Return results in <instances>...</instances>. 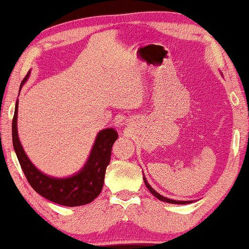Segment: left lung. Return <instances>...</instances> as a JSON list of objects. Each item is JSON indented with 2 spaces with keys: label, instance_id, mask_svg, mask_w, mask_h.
<instances>
[{
  "label": "left lung",
  "instance_id": "obj_1",
  "mask_svg": "<svg viewBox=\"0 0 249 249\" xmlns=\"http://www.w3.org/2000/svg\"><path fill=\"white\" fill-rule=\"evenodd\" d=\"M143 182H145V184H146V186H147V189H148L149 191H150V193L153 194L154 196H156L158 200H160V201H163V202H167V203H173V204H186V203H192L193 201H176V200H172V199H167V197H165V196H160V193L158 192H156V191H155L153 187H151L150 185H149V183L147 182V179H146V178H145V175H143Z\"/></svg>",
  "mask_w": 249,
  "mask_h": 249
}]
</instances>
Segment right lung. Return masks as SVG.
Listing matches in <instances>:
<instances>
[{
  "mask_svg": "<svg viewBox=\"0 0 249 249\" xmlns=\"http://www.w3.org/2000/svg\"><path fill=\"white\" fill-rule=\"evenodd\" d=\"M29 75L30 71L21 83L20 91ZM18 106L19 100H17L12 121L13 148L32 189L47 200L66 207H78L91 203L102 191L106 169L110 163L111 150L114 142L118 139V132L113 128L102 129L96 136L84 166L67 178H53L36 167L21 145L18 135Z\"/></svg>",
  "mask_w": 249,
  "mask_h": 249,
  "instance_id": "1",
  "label": "right lung"
}]
</instances>
